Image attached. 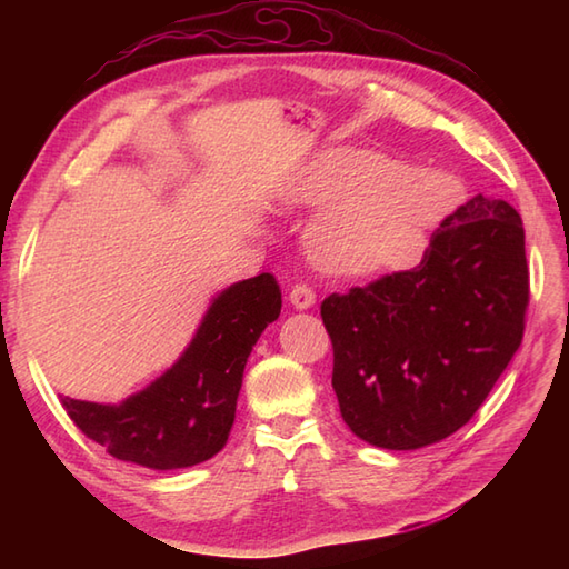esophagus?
Masks as SVG:
<instances>
[{"label": "esophagus", "instance_id": "1", "mask_svg": "<svg viewBox=\"0 0 569 569\" xmlns=\"http://www.w3.org/2000/svg\"><path fill=\"white\" fill-rule=\"evenodd\" d=\"M288 298H291L293 308L308 310V308H312V303H316V291H312L308 283H296L291 288V293H288Z\"/></svg>", "mask_w": 569, "mask_h": 569}]
</instances>
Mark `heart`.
<instances>
[{
  "mask_svg": "<svg viewBox=\"0 0 569 569\" xmlns=\"http://www.w3.org/2000/svg\"><path fill=\"white\" fill-rule=\"evenodd\" d=\"M457 196L447 176L410 171L381 153L330 149L300 168L283 202L322 204L308 224V249L322 269L367 276L418 263L428 232Z\"/></svg>",
  "mask_w": 569,
  "mask_h": 569,
  "instance_id": "b5f03b06",
  "label": "heart"
}]
</instances>
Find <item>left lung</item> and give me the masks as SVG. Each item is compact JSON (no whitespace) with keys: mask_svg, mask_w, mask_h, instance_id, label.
<instances>
[{"mask_svg":"<svg viewBox=\"0 0 569 569\" xmlns=\"http://www.w3.org/2000/svg\"><path fill=\"white\" fill-rule=\"evenodd\" d=\"M528 293L521 214L475 196L435 229L416 269L325 298L349 430L383 450L457 432L521 347Z\"/></svg>","mask_w":569,"mask_h":569,"instance_id":"8db88e82","label":"left lung"}]
</instances>
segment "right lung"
<instances>
[{"label":"right lung","mask_w":569,"mask_h":569,"mask_svg":"<svg viewBox=\"0 0 569 569\" xmlns=\"http://www.w3.org/2000/svg\"><path fill=\"white\" fill-rule=\"evenodd\" d=\"M281 316L271 273L232 283L212 298L176 365L119 406L63 396L66 413L107 452L149 469H183L222 450L234 422L247 359Z\"/></svg>","instance_id":"add662e5"}]
</instances>
